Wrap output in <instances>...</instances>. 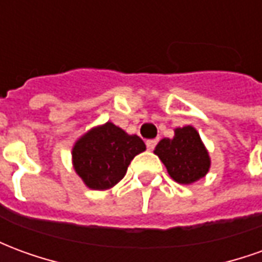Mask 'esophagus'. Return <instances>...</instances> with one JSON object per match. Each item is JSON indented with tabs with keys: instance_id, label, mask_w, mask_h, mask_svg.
Masks as SVG:
<instances>
[{
	"instance_id": "34e87169",
	"label": "esophagus",
	"mask_w": 262,
	"mask_h": 262,
	"mask_svg": "<svg viewBox=\"0 0 262 262\" xmlns=\"http://www.w3.org/2000/svg\"><path fill=\"white\" fill-rule=\"evenodd\" d=\"M156 144H157V140H154V139H150V140L146 142V146H147L148 150H153L156 147Z\"/></svg>"
}]
</instances>
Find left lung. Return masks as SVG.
I'll use <instances>...</instances> for the list:
<instances>
[{
	"label": "left lung",
	"mask_w": 262,
	"mask_h": 262,
	"mask_svg": "<svg viewBox=\"0 0 262 262\" xmlns=\"http://www.w3.org/2000/svg\"><path fill=\"white\" fill-rule=\"evenodd\" d=\"M167 168L168 176L178 184L191 185L210 170V156L193 126L174 129V137H164L154 148Z\"/></svg>",
	"instance_id": "8db88e82"
}]
</instances>
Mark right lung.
<instances>
[{"instance_id":"1","label":"right lung","mask_w":262,"mask_h":262,"mask_svg":"<svg viewBox=\"0 0 262 262\" xmlns=\"http://www.w3.org/2000/svg\"><path fill=\"white\" fill-rule=\"evenodd\" d=\"M144 150L146 144L137 135H129L106 122L94 126L75 140L71 161L86 188L106 191L125 177L132 160Z\"/></svg>"}]
</instances>
